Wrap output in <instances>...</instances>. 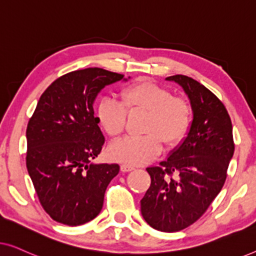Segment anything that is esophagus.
<instances>
[{
    "label": "esophagus",
    "mask_w": 256,
    "mask_h": 256,
    "mask_svg": "<svg viewBox=\"0 0 256 256\" xmlns=\"http://www.w3.org/2000/svg\"><path fill=\"white\" fill-rule=\"evenodd\" d=\"M120 168H121V171H124V172H128V171H132V170L135 169V168L130 166V164H126V163L121 164Z\"/></svg>",
    "instance_id": "obj_1"
}]
</instances>
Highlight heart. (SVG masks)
<instances>
[{
  "label": "heart",
  "mask_w": 256,
  "mask_h": 256,
  "mask_svg": "<svg viewBox=\"0 0 256 256\" xmlns=\"http://www.w3.org/2000/svg\"><path fill=\"white\" fill-rule=\"evenodd\" d=\"M121 101L104 98L96 110L98 121L110 138H118L127 127L128 114L146 113L142 132L110 146L113 160L128 164L148 163L160 155L163 143L174 148L184 141L192 122L188 101L148 79L129 84L120 92Z\"/></svg>",
  "instance_id": "heart-1"
}]
</instances>
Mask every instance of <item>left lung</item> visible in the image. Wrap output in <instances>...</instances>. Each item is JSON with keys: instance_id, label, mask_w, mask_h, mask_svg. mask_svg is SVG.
I'll return each mask as SVG.
<instances>
[{"instance_id": "1", "label": "left lung", "mask_w": 256, "mask_h": 256, "mask_svg": "<svg viewBox=\"0 0 256 256\" xmlns=\"http://www.w3.org/2000/svg\"><path fill=\"white\" fill-rule=\"evenodd\" d=\"M183 87L194 120L183 143L158 166L141 200L143 218L160 232H178L197 222L222 190L234 152L232 122L219 98L197 80L168 76ZM174 176H177L176 178Z\"/></svg>"}]
</instances>
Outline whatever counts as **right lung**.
I'll list each match as a JSON object with an SVG mask.
<instances>
[{"label":"right lung","mask_w":256,"mask_h":256,"mask_svg":"<svg viewBox=\"0 0 256 256\" xmlns=\"http://www.w3.org/2000/svg\"><path fill=\"white\" fill-rule=\"evenodd\" d=\"M124 74L100 68L66 73L38 100L26 127V168L44 211L56 222L79 226L93 220L118 164H90L104 138L93 102Z\"/></svg>","instance_id":"obj_1"}]
</instances>
